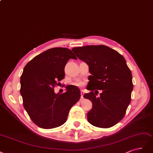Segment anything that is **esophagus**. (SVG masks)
I'll list each match as a JSON object with an SVG mask.
<instances>
[{
  "label": "esophagus",
  "instance_id": "obj_1",
  "mask_svg": "<svg viewBox=\"0 0 153 153\" xmlns=\"http://www.w3.org/2000/svg\"><path fill=\"white\" fill-rule=\"evenodd\" d=\"M81 98H83V95H84V91L81 90Z\"/></svg>",
  "mask_w": 153,
  "mask_h": 153
}]
</instances>
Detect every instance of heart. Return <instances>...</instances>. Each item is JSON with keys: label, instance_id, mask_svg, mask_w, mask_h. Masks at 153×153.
I'll list each match as a JSON object with an SVG mask.
<instances>
[{"label": "heart", "instance_id": "1", "mask_svg": "<svg viewBox=\"0 0 153 153\" xmlns=\"http://www.w3.org/2000/svg\"><path fill=\"white\" fill-rule=\"evenodd\" d=\"M78 85H79V86H81V85H82V84H81V83H79Z\"/></svg>", "mask_w": 153, "mask_h": 153}]
</instances>
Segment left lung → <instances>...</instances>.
Instances as JSON below:
<instances>
[{
	"label": "left lung",
	"instance_id": "1",
	"mask_svg": "<svg viewBox=\"0 0 153 153\" xmlns=\"http://www.w3.org/2000/svg\"><path fill=\"white\" fill-rule=\"evenodd\" d=\"M75 55L89 66L91 75L84 98L89 99L92 109L88 121L99 128H110L125 116L131 102L132 75L126 60L114 50L104 45L74 48ZM98 90H102L97 97Z\"/></svg>",
	"mask_w": 153,
	"mask_h": 153
}]
</instances>
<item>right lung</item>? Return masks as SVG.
<instances>
[{"label": "right lung", "mask_w": 153, "mask_h": 153, "mask_svg": "<svg viewBox=\"0 0 153 153\" xmlns=\"http://www.w3.org/2000/svg\"><path fill=\"white\" fill-rule=\"evenodd\" d=\"M77 58L65 48H54L39 54L23 68L20 78L23 103L32 121L39 127L51 129L67 121L71 108L81 97L78 88L67 86L62 94L54 88L65 77L68 60Z\"/></svg>", "instance_id": "right-lung-1"}]
</instances>
